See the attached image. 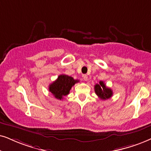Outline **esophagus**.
<instances>
[{"label": "esophagus", "instance_id": "esophagus-1", "mask_svg": "<svg viewBox=\"0 0 151 151\" xmlns=\"http://www.w3.org/2000/svg\"><path fill=\"white\" fill-rule=\"evenodd\" d=\"M83 80H85V81H88V75H86V74H83Z\"/></svg>", "mask_w": 151, "mask_h": 151}]
</instances>
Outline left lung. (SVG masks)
<instances>
[{"instance_id":"1","label":"left lung","mask_w":151,"mask_h":151,"mask_svg":"<svg viewBox=\"0 0 151 151\" xmlns=\"http://www.w3.org/2000/svg\"><path fill=\"white\" fill-rule=\"evenodd\" d=\"M95 92L101 100H105L109 99L113 95V91L109 88L106 87L105 83L100 81L99 83L95 85Z\"/></svg>"}]
</instances>
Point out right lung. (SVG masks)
<instances>
[{"label": "right lung", "instance_id": "1", "mask_svg": "<svg viewBox=\"0 0 151 151\" xmlns=\"http://www.w3.org/2000/svg\"><path fill=\"white\" fill-rule=\"evenodd\" d=\"M79 82V80L74 79L72 77L66 74H60L57 79L51 83L49 86V91L52 93L55 98L58 100H63L64 96L70 93V89Z\"/></svg>", "mask_w": 151, "mask_h": 151}]
</instances>
